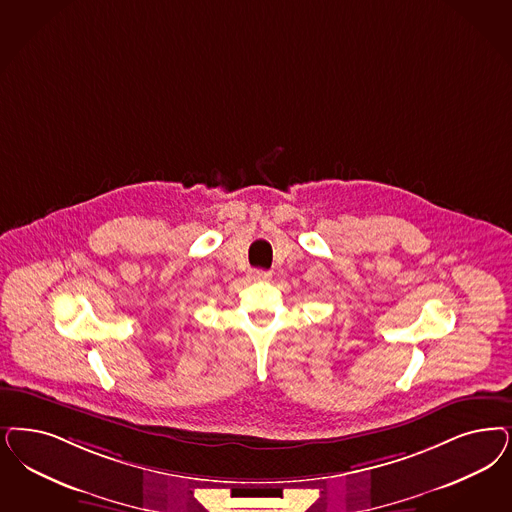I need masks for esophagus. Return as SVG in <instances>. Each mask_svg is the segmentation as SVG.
Segmentation results:
<instances>
[{"label":"esophagus","instance_id":"1","mask_svg":"<svg viewBox=\"0 0 512 512\" xmlns=\"http://www.w3.org/2000/svg\"><path fill=\"white\" fill-rule=\"evenodd\" d=\"M253 278H255V280L265 282V280L270 278V272H266V270H253Z\"/></svg>","mask_w":512,"mask_h":512}]
</instances>
